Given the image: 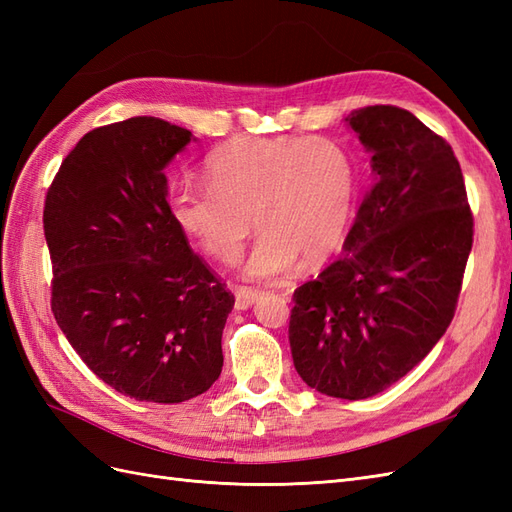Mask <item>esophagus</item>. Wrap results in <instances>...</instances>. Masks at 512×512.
Here are the masks:
<instances>
[{
	"mask_svg": "<svg viewBox=\"0 0 512 512\" xmlns=\"http://www.w3.org/2000/svg\"><path fill=\"white\" fill-rule=\"evenodd\" d=\"M260 299V292L252 288H235V307L237 309H247L252 307Z\"/></svg>",
	"mask_w": 512,
	"mask_h": 512,
	"instance_id": "obj_1",
	"label": "esophagus"
}]
</instances>
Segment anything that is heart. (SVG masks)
Instances as JSON below:
<instances>
[{
    "mask_svg": "<svg viewBox=\"0 0 512 512\" xmlns=\"http://www.w3.org/2000/svg\"><path fill=\"white\" fill-rule=\"evenodd\" d=\"M211 183L181 181L170 218L218 262H232L254 222L260 235L243 262L252 282L322 265L346 241L356 215L359 170L352 153L324 136H239L207 160ZM255 220L252 221L251 218Z\"/></svg>",
    "mask_w": 512,
    "mask_h": 512,
    "instance_id": "b5f03b06",
    "label": "heart"
}]
</instances>
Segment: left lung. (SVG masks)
Listing matches in <instances>:
<instances>
[{"label": "left lung", "mask_w": 512, "mask_h": 512, "mask_svg": "<svg viewBox=\"0 0 512 512\" xmlns=\"http://www.w3.org/2000/svg\"><path fill=\"white\" fill-rule=\"evenodd\" d=\"M371 153V190L344 256L294 290L288 339L297 374L318 393L367 399L440 342L472 250V213L455 153L397 106L346 117Z\"/></svg>", "instance_id": "8db88e82"}]
</instances>
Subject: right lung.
Masks as SVG:
<instances>
[{
	"mask_svg": "<svg viewBox=\"0 0 512 512\" xmlns=\"http://www.w3.org/2000/svg\"><path fill=\"white\" fill-rule=\"evenodd\" d=\"M190 141L158 117L91 130L44 205L59 329L102 382L153 404L211 389L235 305L170 218L164 168Z\"/></svg>",
	"mask_w": 512,
	"mask_h": 512,
	"instance_id": "right-lung-1",
	"label": "right lung"
}]
</instances>
